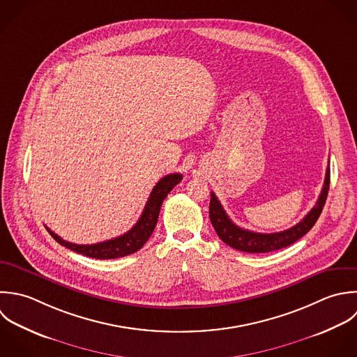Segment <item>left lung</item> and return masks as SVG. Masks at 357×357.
<instances>
[{"mask_svg":"<svg viewBox=\"0 0 357 357\" xmlns=\"http://www.w3.org/2000/svg\"><path fill=\"white\" fill-rule=\"evenodd\" d=\"M328 189H330V168H327L324 186L316 206L309 211V214L301 222H298L296 225H294L287 231L274 232V234H259V232L248 231L238 227L228 217L220 200L213 192H211V200H210V221L217 235L220 236V239L236 250L246 252V253H268V252L280 250L282 248H287L295 243L313 228L326 204Z\"/></svg>","mask_w":357,"mask_h":357,"instance_id":"1","label":"left lung"}]
</instances>
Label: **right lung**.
Masks as SVG:
<instances>
[{
	"label": "right lung",
	"mask_w": 357,
	"mask_h": 357,
	"mask_svg": "<svg viewBox=\"0 0 357 357\" xmlns=\"http://www.w3.org/2000/svg\"><path fill=\"white\" fill-rule=\"evenodd\" d=\"M182 181L181 174H169L165 175L162 179L158 181V183L153 188L150 197L144 206V210L137 220V222L133 225L132 229H129L126 234L105 241L94 245H76L63 241L59 238L56 234H54L51 229L47 228L50 235L62 246L66 249H70L79 255L91 257V259H100V260H107V259H118L128 255H132L137 252L139 249L143 248V245L149 241L157 221H158V214L161 204L167 195Z\"/></svg>",
	"instance_id": "add662e5"
}]
</instances>
